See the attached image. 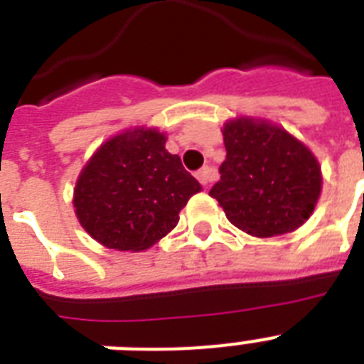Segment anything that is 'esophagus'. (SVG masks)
<instances>
[{
    "instance_id": "34e87169",
    "label": "esophagus",
    "mask_w": 364,
    "mask_h": 364,
    "mask_svg": "<svg viewBox=\"0 0 364 364\" xmlns=\"http://www.w3.org/2000/svg\"><path fill=\"white\" fill-rule=\"evenodd\" d=\"M196 179H198L202 185H208V183H211L213 179H215V170H211V168H202V170L196 173Z\"/></svg>"
}]
</instances>
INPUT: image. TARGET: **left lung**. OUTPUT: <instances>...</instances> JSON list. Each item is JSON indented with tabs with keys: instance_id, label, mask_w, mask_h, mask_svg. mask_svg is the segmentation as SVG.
I'll list each match as a JSON object with an SVG mask.
<instances>
[{
	"instance_id": "8db88e82",
	"label": "left lung",
	"mask_w": 364,
	"mask_h": 364,
	"mask_svg": "<svg viewBox=\"0 0 364 364\" xmlns=\"http://www.w3.org/2000/svg\"><path fill=\"white\" fill-rule=\"evenodd\" d=\"M227 159L210 196L227 219L259 238L293 232L311 215L321 193V168L310 149L268 122L225 124Z\"/></svg>"
}]
</instances>
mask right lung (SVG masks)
<instances>
[{
    "mask_svg": "<svg viewBox=\"0 0 364 364\" xmlns=\"http://www.w3.org/2000/svg\"><path fill=\"white\" fill-rule=\"evenodd\" d=\"M156 130L126 132L105 141L79 176L75 213L94 240L119 251H141L164 238L200 191Z\"/></svg>",
    "mask_w": 364,
    "mask_h": 364,
    "instance_id": "right-lung-1",
    "label": "right lung"
}]
</instances>
